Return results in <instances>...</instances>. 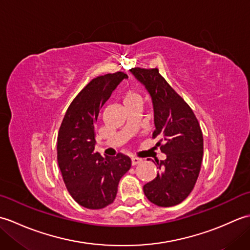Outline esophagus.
Wrapping results in <instances>:
<instances>
[{
	"label": "esophagus",
	"instance_id": "obj_1",
	"mask_svg": "<svg viewBox=\"0 0 250 250\" xmlns=\"http://www.w3.org/2000/svg\"><path fill=\"white\" fill-rule=\"evenodd\" d=\"M141 162H142V160H141V159H139V158H132L131 159L132 166H136V164H140Z\"/></svg>",
	"mask_w": 250,
	"mask_h": 250
}]
</instances>
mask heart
Segmentation results:
<instances>
[{
	"instance_id": "b5f03b06",
	"label": "heart",
	"mask_w": 250,
	"mask_h": 250,
	"mask_svg": "<svg viewBox=\"0 0 250 250\" xmlns=\"http://www.w3.org/2000/svg\"><path fill=\"white\" fill-rule=\"evenodd\" d=\"M120 98L125 106H130L134 104H141V95L133 89H124L120 93Z\"/></svg>"
}]
</instances>
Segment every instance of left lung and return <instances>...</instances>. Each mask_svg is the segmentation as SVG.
Wrapping results in <instances>:
<instances>
[{"label":"left lung","instance_id":"obj_1","mask_svg":"<svg viewBox=\"0 0 250 250\" xmlns=\"http://www.w3.org/2000/svg\"><path fill=\"white\" fill-rule=\"evenodd\" d=\"M149 92L155 113L152 139L166 160L157 161V177L143 190L151 203L162 207L177 205L192 191L203 159V134L199 121L186 101L169 86L156 68H131Z\"/></svg>","mask_w":250,"mask_h":250}]
</instances>
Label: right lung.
Wrapping results in <instances>:
<instances>
[{"label": "right lung", "mask_w": 250, "mask_h": 250, "mask_svg": "<svg viewBox=\"0 0 250 250\" xmlns=\"http://www.w3.org/2000/svg\"><path fill=\"white\" fill-rule=\"evenodd\" d=\"M128 75L124 72L93 78L68 106L57 139V159L68 192L79 205L101 209L114 202L120 178L131 167L122 153L101 157L94 150V125L111 92Z\"/></svg>", "instance_id": "add662e5"}]
</instances>
